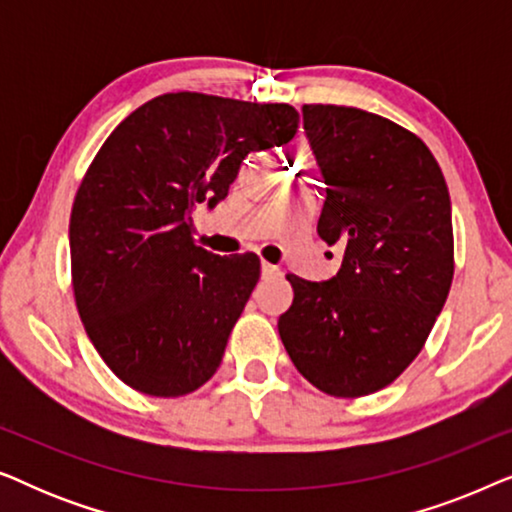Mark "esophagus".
<instances>
[{
  "label": "esophagus",
  "instance_id": "obj_1",
  "mask_svg": "<svg viewBox=\"0 0 512 512\" xmlns=\"http://www.w3.org/2000/svg\"><path fill=\"white\" fill-rule=\"evenodd\" d=\"M261 272H263V277H265V279H270V277H279V275H282V270H279L277 265H272V263H263Z\"/></svg>",
  "mask_w": 512,
  "mask_h": 512
}]
</instances>
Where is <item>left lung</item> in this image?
<instances>
[{
    "label": "left lung",
    "mask_w": 512,
    "mask_h": 512,
    "mask_svg": "<svg viewBox=\"0 0 512 512\" xmlns=\"http://www.w3.org/2000/svg\"><path fill=\"white\" fill-rule=\"evenodd\" d=\"M303 125L319 163L317 233L342 265L328 282L286 275L279 338L319 391L368 396L417 359L450 293V193L429 146L389 118L305 104Z\"/></svg>",
    "instance_id": "left-lung-1"
}]
</instances>
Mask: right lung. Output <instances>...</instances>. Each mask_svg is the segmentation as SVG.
Listing matches in <instances>:
<instances>
[{"label":"right lung","mask_w":512,"mask_h":512,"mask_svg":"<svg viewBox=\"0 0 512 512\" xmlns=\"http://www.w3.org/2000/svg\"><path fill=\"white\" fill-rule=\"evenodd\" d=\"M298 121L291 104L181 90L142 104L100 146L69 216L72 289L90 342L128 387L179 398L221 366L261 261L209 254L191 216Z\"/></svg>","instance_id":"1"}]
</instances>
